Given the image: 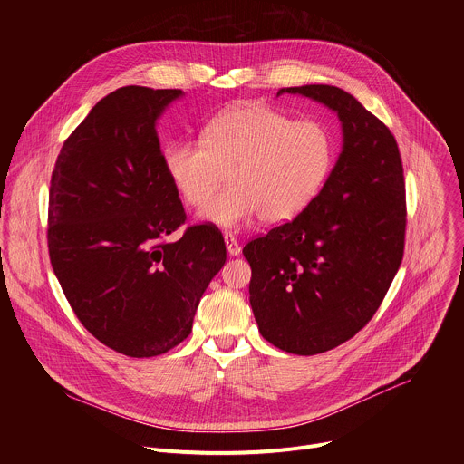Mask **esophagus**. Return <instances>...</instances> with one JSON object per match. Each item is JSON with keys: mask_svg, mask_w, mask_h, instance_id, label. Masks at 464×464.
Returning <instances> with one entry per match:
<instances>
[{"mask_svg": "<svg viewBox=\"0 0 464 464\" xmlns=\"http://www.w3.org/2000/svg\"><path fill=\"white\" fill-rule=\"evenodd\" d=\"M224 240H226V247H227V253H229L231 256H237V255L240 253V246H238L237 238H235L231 233H226V235H224Z\"/></svg>", "mask_w": 464, "mask_h": 464, "instance_id": "1", "label": "esophagus"}]
</instances>
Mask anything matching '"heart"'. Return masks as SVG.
Wrapping results in <instances>:
<instances>
[{
  "instance_id": "obj_1",
  "label": "heart",
  "mask_w": 464,
  "mask_h": 464,
  "mask_svg": "<svg viewBox=\"0 0 464 464\" xmlns=\"http://www.w3.org/2000/svg\"><path fill=\"white\" fill-rule=\"evenodd\" d=\"M334 145L315 121L264 104H242L215 117L202 141L179 140L163 150L172 185L188 206H204L230 172L232 187L200 211V220L238 229L260 217L285 224L301 215L324 183Z\"/></svg>"
}]
</instances>
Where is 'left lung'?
Wrapping results in <instances>:
<instances>
[{"instance_id":"obj_1","label":"left lung","mask_w":464,"mask_h":464,"mask_svg":"<svg viewBox=\"0 0 464 464\" xmlns=\"http://www.w3.org/2000/svg\"><path fill=\"white\" fill-rule=\"evenodd\" d=\"M342 122V152L319 194L292 222L251 240L249 303L262 338L312 356L362 330L383 301L404 255L406 188L389 128L328 84L283 88Z\"/></svg>"}]
</instances>
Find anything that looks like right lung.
<instances>
[{
  "mask_svg": "<svg viewBox=\"0 0 464 464\" xmlns=\"http://www.w3.org/2000/svg\"><path fill=\"white\" fill-rule=\"evenodd\" d=\"M181 90L124 86L101 99L63 143L49 188V256L79 321L106 347L160 356L181 343L226 264L213 226L185 222L163 165L158 121Z\"/></svg>",
  "mask_w": 464,
  "mask_h": 464,
  "instance_id": "add662e5",
  "label": "right lung"
}]
</instances>
